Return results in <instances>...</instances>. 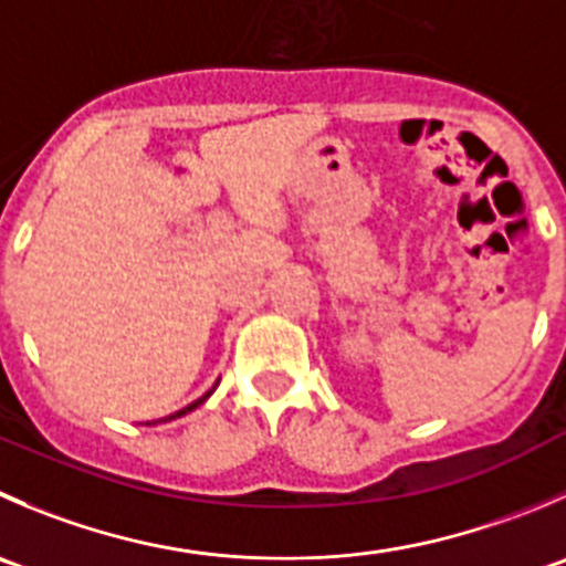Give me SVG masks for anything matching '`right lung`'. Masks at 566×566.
I'll use <instances>...</instances> for the list:
<instances>
[{
	"mask_svg": "<svg viewBox=\"0 0 566 566\" xmlns=\"http://www.w3.org/2000/svg\"><path fill=\"white\" fill-rule=\"evenodd\" d=\"M216 387H218V384H216ZM216 387H212V389H216ZM212 389H210V392H205V395H201V398H199V400H193V403H190V406H185V409H179V411H177V415L166 417V420H177V417H182V415H188V411H193V409H196V406H201V403H205V400H207V398H210V395H212ZM166 420H163V422H166ZM146 426H155V422H146Z\"/></svg>",
	"mask_w": 566,
	"mask_h": 566,
	"instance_id": "obj_1",
	"label": "right lung"
}]
</instances>
